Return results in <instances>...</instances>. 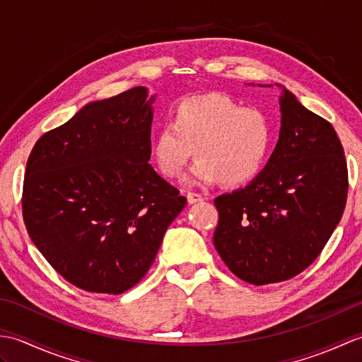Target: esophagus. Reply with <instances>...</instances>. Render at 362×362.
Instances as JSON below:
<instances>
[{"label": "esophagus", "instance_id": "34e87169", "mask_svg": "<svg viewBox=\"0 0 362 362\" xmlns=\"http://www.w3.org/2000/svg\"><path fill=\"white\" fill-rule=\"evenodd\" d=\"M187 199H188V204H197V202H201L204 197L197 193H188Z\"/></svg>", "mask_w": 362, "mask_h": 362}]
</instances>
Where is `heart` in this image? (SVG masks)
<instances>
[{
	"label": "heart",
	"instance_id": "b5f03b06",
	"mask_svg": "<svg viewBox=\"0 0 362 362\" xmlns=\"http://www.w3.org/2000/svg\"><path fill=\"white\" fill-rule=\"evenodd\" d=\"M274 127L264 112L244 107L224 93L188 96L174 107L152 138V157L166 177H180L196 153L188 182L243 187L266 166Z\"/></svg>",
	"mask_w": 362,
	"mask_h": 362
}]
</instances>
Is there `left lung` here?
Returning a JSON list of instances; mask_svg holds the SVG:
<instances>
[{
  "instance_id": "8db88e82",
  "label": "left lung",
  "mask_w": 362,
  "mask_h": 362,
  "mask_svg": "<svg viewBox=\"0 0 362 362\" xmlns=\"http://www.w3.org/2000/svg\"><path fill=\"white\" fill-rule=\"evenodd\" d=\"M275 86L281 90V127L271 158L247 187L214 199V247L236 276L258 286L289 280L319 257L342 218L349 189L333 126Z\"/></svg>"
}]
</instances>
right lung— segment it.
Instances as JSON below:
<instances>
[{"label":"right lung","mask_w":362,"mask_h":362,"mask_svg":"<svg viewBox=\"0 0 362 362\" xmlns=\"http://www.w3.org/2000/svg\"><path fill=\"white\" fill-rule=\"evenodd\" d=\"M146 87L88 103L30 152L23 218L56 271L88 292L122 294L156 259L187 197L149 165Z\"/></svg>","instance_id":"add662e5"}]
</instances>
